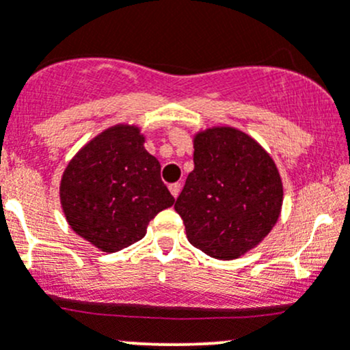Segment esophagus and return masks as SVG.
Segmentation results:
<instances>
[{"label": "esophagus", "instance_id": "34e87169", "mask_svg": "<svg viewBox=\"0 0 350 350\" xmlns=\"http://www.w3.org/2000/svg\"><path fill=\"white\" fill-rule=\"evenodd\" d=\"M169 191H171L172 196L178 198L179 193H181V183H174V185L169 186Z\"/></svg>", "mask_w": 350, "mask_h": 350}]
</instances>
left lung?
<instances>
[{"label": "left lung", "instance_id": "8db88e82", "mask_svg": "<svg viewBox=\"0 0 350 350\" xmlns=\"http://www.w3.org/2000/svg\"><path fill=\"white\" fill-rule=\"evenodd\" d=\"M195 169L176 211L189 243L232 260L269 235L283 208V179L271 154L235 126H208L193 135Z\"/></svg>", "mask_w": 350, "mask_h": 350}]
</instances>
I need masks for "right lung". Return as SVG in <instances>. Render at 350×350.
<instances>
[{
    "label": "right lung",
    "instance_id": "obj_1",
    "mask_svg": "<svg viewBox=\"0 0 350 350\" xmlns=\"http://www.w3.org/2000/svg\"><path fill=\"white\" fill-rule=\"evenodd\" d=\"M133 123H116L84 144L62 172L59 198L69 227L103 252L146 237L147 225L174 198L161 164Z\"/></svg>",
    "mask_w": 350,
    "mask_h": 350
}]
</instances>
